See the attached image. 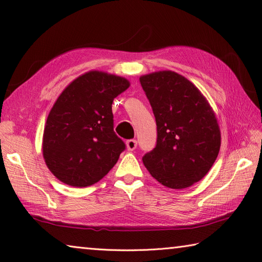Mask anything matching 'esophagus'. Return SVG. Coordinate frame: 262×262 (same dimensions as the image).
Masks as SVG:
<instances>
[{
  "instance_id": "obj_1",
  "label": "esophagus",
  "mask_w": 262,
  "mask_h": 262,
  "mask_svg": "<svg viewBox=\"0 0 262 262\" xmlns=\"http://www.w3.org/2000/svg\"><path fill=\"white\" fill-rule=\"evenodd\" d=\"M125 145H126V149H128V150H133V149L137 148L138 142L136 140H128V141H126Z\"/></svg>"
}]
</instances>
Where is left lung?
I'll use <instances>...</instances> for the list:
<instances>
[{"label":"left lung","instance_id":"8db88e82","mask_svg":"<svg viewBox=\"0 0 262 262\" xmlns=\"http://www.w3.org/2000/svg\"><path fill=\"white\" fill-rule=\"evenodd\" d=\"M152 106L157 143L142 161L153 178L170 189L200 181L220 152L221 130L208 99L188 78L173 71L140 77Z\"/></svg>","mask_w":262,"mask_h":262}]
</instances>
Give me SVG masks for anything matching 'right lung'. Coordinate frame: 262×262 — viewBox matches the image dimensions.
Listing matches in <instances>:
<instances>
[{
    "label": "right lung",
    "instance_id": "1",
    "mask_svg": "<svg viewBox=\"0 0 262 262\" xmlns=\"http://www.w3.org/2000/svg\"><path fill=\"white\" fill-rule=\"evenodd\" d=\"M126 78L89 71L71 82L53 104L42 136L47 167L63 184L84 188L104 178L124 143L114 132L113 101Z\"/></svg>",
    "mask_w": 262,
    "mask_h": 262
}]
</instances>
